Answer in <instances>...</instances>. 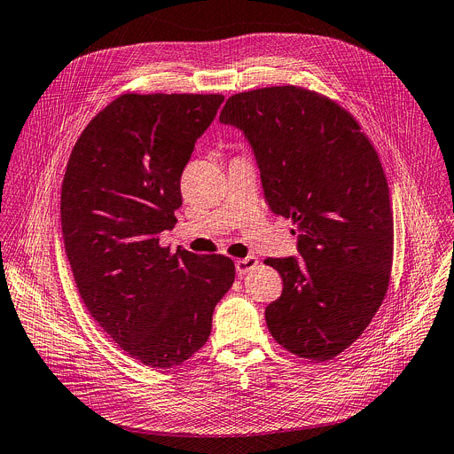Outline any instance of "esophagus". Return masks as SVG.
<instances>
[{
	"label": "esophagus",
	"mask_w": 454,
	"mask_h": 454,
	"mask_svg": "<svg viewBox=\"0 0 454 454\" xmlns=\"http://www.w3.org/2000/svg\"><path fill=\"white\" fill-rule=\"evenodd\" d=\"M256 265H258V258H256V256H247V258H241V260H236V262H234V267H236L238 276L247 274V272L253 270Z\"/></svg>",
	"instance_id": "34e87169"
}]
</instances>
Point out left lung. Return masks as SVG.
I'll return each mask as SVG.
<instances>
[{
  "mask_svg": "<svg viewBox=\"0 0 454 454\" xmlns=\"http://www.w3.org/2000/svg\"><path fill=\"white\" fill-rule=\"evenodd\" d=\"M220 121L246 134L270 211L296 225L301 258L265 260L284 280L267 327L293 355L327 362L358 340L389 287L395 232L380 158L338 103L294 85L234 94Z\"/></svg>",
  "mask_w": 454,
  "mask_h": 454,
  "instance_id": "left-lung-1",
  "label": "left lung"
}]
</instances>
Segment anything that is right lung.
<instances>
[{
  "mask_svg": "<svg viewBox=\"0 0 454 454\" xmlns=\"http://www.w3.org/2000/svg\"><path fill=\"white\" fill-rule=\"evenodd\" d=\"M222 94H123L85 127L61 185V231L98 325L145 365L168 369L203 347L234 282L220 254L170 253L180 178Z\"/></svg>",
  "mask_w": 454,
  "mask_h": 454,
  "instance_id": "add662e5",
  "label": "right lung"
}]
</instances>
